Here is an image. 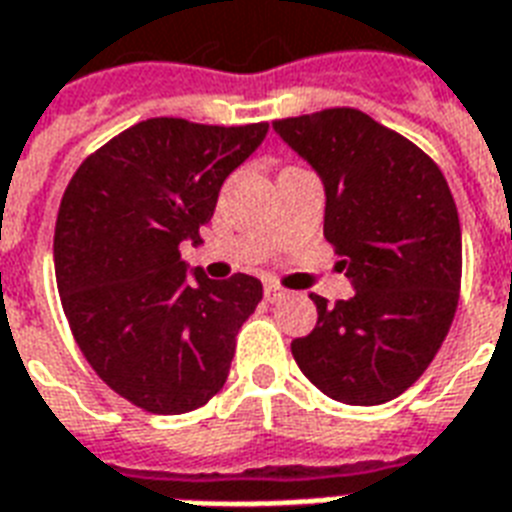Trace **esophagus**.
I'll return each instance as SVG.
<instances>
[{
    "label": "esophagus",
    "mask_w": 512,
    "mask_h": 512,
    "mask_svg": "<svg viewBox=\"0 0 512 512\" xmlns=\"http://www.w3.org/2000/svg\"><path fill=\"white\" fill-rule=\"evenodd\" d=\"M284 297H287V289L279 287V284H273V281L265 284V300H268V303H279Z\"/></svg>",
    "instance_id": "1"
}]
</instances>
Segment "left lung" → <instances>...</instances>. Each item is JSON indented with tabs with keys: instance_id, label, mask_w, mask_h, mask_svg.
<instances>
[{
	"instance_id": "left-lung-1",
	"label": "left lung",
	"mask_w": 512,
	"mask_h": 512,
	"mask_svg": "<svg viewBox=\"0 0 512 512\" xmlns=\"http://www.w3.org/2000/svg\"><path fill=\"white\" fill-rule=\"evenodd\" d=\"M273 130L324 180V236L356 287L337 303L311 295L319 321L292 356L329 398L385 404L420 380L460 303L449 183L420 146L358 108L276 119Z\"/></svg>"
}]
</instances>
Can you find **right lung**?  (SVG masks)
I'll list each match as a JSON object with an SVG mask.
<instances>
[{
	"instance_id": "obj_1",
	"label": "right lung",
	"mask_w": 512,
	"mask_h": 512,
	"mask_svg": "<svg viewBox=\"0 0 512 512\" xmlns=\"http://www.w3.org/2000/svg\"><path fill=\"white\" fill-rule=\"evenodd\" d=\"M268 122L175 116L132 124L79 164L55 220V279L76 345L108 388L151 414L193 412L228 380L236 335L263 300L247 273L185 276L220 185Z\"/></svg>"
}]
</instances>
